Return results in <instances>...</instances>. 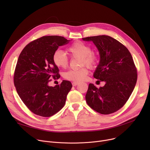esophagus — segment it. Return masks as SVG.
Masks as SVG:
<instances>
[{
  "mask_svg": "<svg viewBox=\"0 0 150 150\" xmlns=\"http://www.w3.org/2000/svg\"><path fill=\"white\" fill-rule=\"evenodd\" d=\"M78 84H79V82H77V81H74V82L72 83V85H73V86H75L78 85Z\"/></svg>",
  "mask_w": 150,
  "mask_h": 150,
  "instance_id": "34e87169",
  "label": "esophagus"
}]
</instances>
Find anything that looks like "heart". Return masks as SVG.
<instances>
[{"instance_id":"1","label":"heart","mask_w":150,"mask_h":150,"mask_svg":"<svg viewBox=\"0 0 150 150\" xmlns=\"http://www.w3.org/2000/svg\"><path fill=\"white\" fill-rule=\"evenodd\" d=\"M67 50L71 57L81 58V66L86 65L91 68L95 67L98 61V56L92 52L90 45L81 41H76L69 47ZM53 62L58 67L66 68L69 64V59L66 53L60 50L54 51L52 56ZM89 73L87 67H83L78 70H69L63 76L64 78L74 81H81L85 80Z\"/></svg>"}]
</instances>
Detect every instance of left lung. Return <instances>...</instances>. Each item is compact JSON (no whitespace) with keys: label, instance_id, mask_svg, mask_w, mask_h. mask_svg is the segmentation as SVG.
<instances>
[{"label":"left lung","instance_id":"1","mask_svg":"<svg viewBox=\"0 0 150 150\" xmlns=\"http://www.w3.org/2000/svg\"><path fill=\"white\" fill-rule=\"evenodd\" d=\"M82 39L92 41L97 47L100 61L93 77L106 83L100 88L90 83L86 102L100 114L114 113L127 103L137 82V69L131 54L124 45L111 36L100 35Z\"/></svg>","mask_w":150,"mask_h":150}]
</instances>
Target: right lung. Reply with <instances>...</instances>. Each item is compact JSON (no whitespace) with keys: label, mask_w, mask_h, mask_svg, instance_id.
Listing matches in <instances>:
<instances>
[{"label":"right lung","mask_w":150,"mask_h":150,"mask_svg":"<svg viewBox=\"0 0 150 150\" xmlns=\"http://www.w3.org/2000/svg\"><path fill=\"white\" fill-rule=\"evenodd\" d=\"M59 36H44L28 44L19 54L14 73V84L23 103L30 111L51 117L64 107L72 85L63 80L54 87L48 83L60 78L52 56L59 46L69 42Z\"/></svg>","instance_id":"obj_1"}]
</instances>
